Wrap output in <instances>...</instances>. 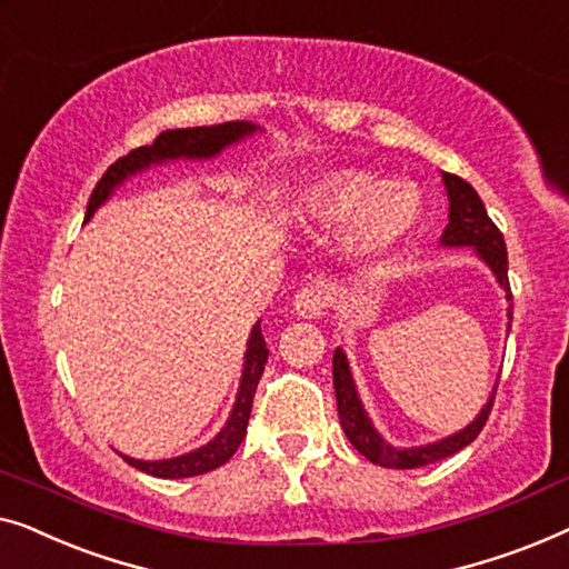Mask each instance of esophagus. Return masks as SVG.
Returning <instances> with one entry per match:
<instances>
[{
  "label": "esophagus",
  "instance_id": "34e87169",
  "mask_svg": "<svg viewBox=\"0 0 569 569\" xmlns=\"http://www.w3.org/2000/svg\"><path fill=\"white\" fill-rule=\"evenodd\" d=\"M327 301H330V299H327L325 288L307 286V288H301V291H296L293 311L301 319H319V317H325Z\"/></svg>",
  "mask_w": 569,
  "mask_h": 569
}]
</instances>
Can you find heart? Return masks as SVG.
<instances>
[{
    "label": "heart",
    "mask_w": 569,
    "mask_h": 569,
    "mask_svg": "<svg viewBox=\"0 0 569 569\" xmlns=\"http://www.w3.org/2000/svg\"><path fill=\"white\" fill-rule=\"evenodd\" d=\"M301 208L327 227L342 223L338 242L348 258H376L402 242L422 219L420 190L368 170H332L301 190Z\"/></svg>",
    "instance_id": "heart-1"
}]
</instances>
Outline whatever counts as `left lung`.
<instances>
[{"mask_svg":"<svg viewBox=\"0 0 569 569\" xmlns=\"http://www.w3.org/2000/svg\"><path fill=\"white\" fill-rule=\"evenodd\" d=\"M443 186L448 193V227L443 229L441 244L443 247H475L479 260H485V266L492 270L498 283L506 291V299L513 301L508 283V250L502 231L495 227L490 216L485 211L482 198L477 196V190L469 186L467 180H461L459 174L443 172ZM508 319H513V303L508 307ZM332 381H335V397H338V415L340 426L346 430L348 441L361 451L368 461L379 463L387 469H418L426 463H436L461 451L463 446H469L479 436V430L485 428L487 418H490L492 402H495V387L487 405L479 410L475 420L459 433L443 438V441L428 443V446H415V448H395L389 441H383L379 430L373 428L371 418H368L361 397L353 383V373H350L348 358L338 348L332 356Z\"/></svg>","mask_w":569,"mask_h":569,"instance_id":"obj_1","label":"left lung"}]
</instances>
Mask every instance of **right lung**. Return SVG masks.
Here are the masks:
<instances>
[{
    "instance_id": "right-lung-1",
    "label": "right lung",
    "mask_w": 569,
    "mask_h": 569,
    "mask_svg": "<svg viewBox=\"0 0 569 569\" xmlns=\"http://www.w3.org/2000/svg\"><path fill=\"white\" fill-rule=\"evenodd\" d=\"M258 131V126L247 123V121H229V123H219V126H198V128H174V131H164L159 133L151 147H139L133 151H128L126 157L118 159L108 167V172L102 174L94 186L90 203H87V219L98 211V208L113 196V190L118 186L131 178L136 172H143L151 164H162L170 162V159H211L216 154H221V149L231 147V143L242 141L244 136H250ZM268 363V346L262 340V330L260 322L252 327L250 340H247V353H244V371L242 379H239V391H237V402L231 407V415L227 420V426L219 430V436L213 441H208L206 446L196 448V451L174 456V459H162V461H141V459H131V456H123V459L136 467L139 471H147L151 477H162V479H182V477H196V475H206L221 463H227L234 451L242 443V438L247 436V422H250V412H252V399H254V389H258V381L262 371H266Z\"/></svg>"
}]
</instances>
